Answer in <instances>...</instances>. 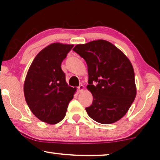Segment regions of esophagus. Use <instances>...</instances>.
<instances>
[{"label":"esophagus","instance_id":"esophagus-1","mask_svg":"<svg viewBox=\"0 0 160 160\" xmlns=\"http://www.w3.org/2000/svg\"><path fill=\"white\" fill-rule=\"evenodd\" d=\"M84 87L83 86V85H80V86L78 87L77 92H78V93H81V92H82L84 91Z\"/></svg>","mask_w":160,"mask_h":160}]
</instances>
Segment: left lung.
I'll return each instance as SVG.
<instances>
[{
  "label": "left lung",
  "instance_id": "left-lung-1",
  "mask_svg": "<svg viewBox=\"0 0 160 160\" xmlns=\"http://www.w3.org/2000/svg\"><path fill=\"white\" fill-rule=\"evenodd\" d=\"M73 50L84 59L88 68L87 87L93 96L92 103L86 108L89 117L104 124L122 119L136 96L134 70L130 60L105 40L78 44Z\"/></svg>",
  "mask_w": 160,
  "mask_h": 160
}]
</instances>
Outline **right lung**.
Here are the masks:
<instances>
[{"instance_id":"add662e5","label":"right lung","mask_w":160,"mask_h":160,"mask_svg":"<svg viewBox=\"0 0 160 160\" xmlns=\"http://www.w3.org/2000/svg\"><path fill=\"white\" fill-rule=\"evenodd\" d=\"M73 45L54 43L41 50L32 61L24 84L26 102L43 122L55 124L64 119L76 88L69 87L61 63Z\"/></svg>"}]
</instances>
